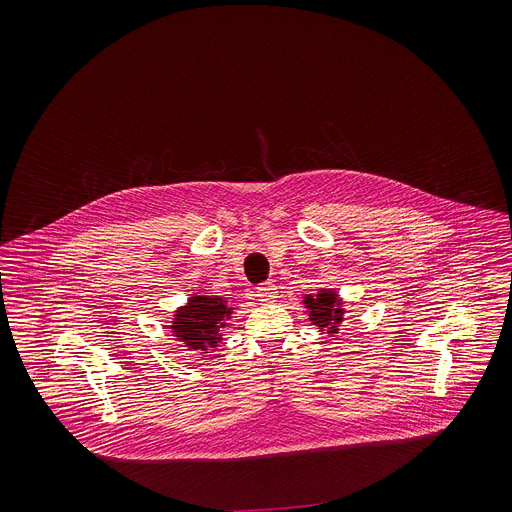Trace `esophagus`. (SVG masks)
<instances>
[{"instance_id":"1","label":"esophagus","mask_w":512,"mask_h":512,"mask_svg":"<svg viewBox=\"0 0 512 512\" xmlns=\"http://www.w3.org/2000/svg\"><path fill=\"white\" fill-rule=\"evenodd\" d=\"M256 297L262 301V303H274L278 299V290L274 284H262L256 288Z\"/></svg>"}]
</instances>
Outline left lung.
Here are the masks:
<instances>
[{"label": "left lung", "mask_w": 512, "mask_h": 512, "mask_svg": "<svg viewBox=\"0 0 512 512\" xmlns=\"http://www.w3.org/2000/svg\"><path fill=\"white\" fill-rule=\"evenodd\" d=\"M303 307L307 309L309 321L329 337H335L345 321V301L339 297L337 290L321 288L315 293H305L301 299Z\"/></svg>", "instance_id": "8db88e82"}]
</instances>
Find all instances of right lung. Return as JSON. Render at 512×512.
Listing matches in <instances>:
<instances>
[{
  "mask_svg": "<svg viewBox=\"0 0 512 512\" xmlns=\"http://www.w3.org/2000/svg\"><path fill=\"white\" fill-rule=\"evenodd\" d=\"M234 305L220 295L191 293L183 305L173 311L167 325L175 341L195 353H209L222 341V329L228 325Z\"/></svg>",
  "mask_w": 512,
  "mask_h": 512,
  "instance_id": "add662e5",
  "label": "right lung"
}]
</instances>
